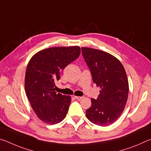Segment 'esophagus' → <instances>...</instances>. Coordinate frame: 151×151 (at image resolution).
I'll use <instances>...</instances> for the list:
<instances>
[{"mask_svg": "<svg viewBox=\"0 0 151 151\" xmlns=\"http://www.w3.org/2000/svg\"><path fill=\"white\" fill-rule=\"evenodd\" d=\"M75 99H76V100H81L82 99H83V96H75Z\"/></svg>", "mask_w": 151, "mask_h": 151, "instance_id": "obj_1", "label": "esophagus"}]
</instances>
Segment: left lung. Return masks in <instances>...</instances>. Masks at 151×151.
Instances as JSON below:
<instances>
[{"label":"left lung","instance_id":"obj_1","mask_svg":"<svg viewBox=\"0 0 151 151\" xmlns=\"http://www.w3.org/2000/svg\"><path fill=\"white\" fill-rule=\"evenodd\" d=\"M81 49L93 82L101 88L97 99H91L86 116L94 124L108 126L119 119L126 106L129 90L126 71L118 58L108 52L88 47Z\"/></svg>","mask_w":151,"mask_h":151}]
</instances>
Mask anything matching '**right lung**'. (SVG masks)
I'll return each mask as SVG.
<instances>
[{
    "label": "right lung",
    "instance_id": "1",
    "mask_svg": "<svg viewBox=\"0 0 151 151\" xmlns=\"http://www.w3.org/2000/svg\"><path fill=\"white\" fill-rule=\"evenodd\" d=\"M80 54L78 46L51 47L36 53L28 63L25 93L36 115L45 123L57 124L66 117L71 97L55 91V82Z\"/></svg>",
    "mask_w": 151,
    "mask_h": 151
}]
</instances>
